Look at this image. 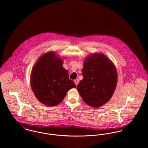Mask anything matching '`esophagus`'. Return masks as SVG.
I'll list each match as a JSON object with an SVG mask.
<instances>
[{"mask_svg": "<svg viewBox=\"0 0 148 148\" xmlns=\"http://www.w3.org/2000/svg\"><path fill=\"white\" fill-rule=\"evenodd\" d=\"M78 82H79V80L78 79H75V81H74V82H75V84H76V86L77 85Z\"/></svg>", "mask_w": 148, "mask_h": 148, "instance_id": "1", "label": "esophagus"}]
</instances>
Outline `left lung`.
I'll use <instances>...</instances> for the list:
<instances>
[{
	"instance_id": "8db88e82",
	"label": "left lung",
	"mask_w": 148,
	"mask_h": 148,
	"mask_svg": "<svg viewBox=\"0 0 148 148\" xmlns=\"http://www.w3.org/2000/svg\"><path fill=\"white\" fill-rule=\"evenodd\" d=\"M82 71L84 78L77 86L78 92L88 105L101 107L110 100L116 87L115 65L103 53H92L85 58Z\"/></svg>"
}]
</instances>
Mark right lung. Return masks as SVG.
<instances>
[{"instance_id":"right-lung-1","label":"right lung","mask_w":148,"mask_h":148,"mask_svg":"<svg viewBox=\"0 0 148 148\" xmlns=\"http://www.w3.org/2000/svg\"><path fill=\"white\" fill-rule=\"evenodd\" d=\"M62 64L60 57L49 52L42 55L33 67L30 78L32 91L46 106L57 105L69 90L76 87Z\"/></svg>"}]
</instances>
